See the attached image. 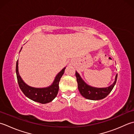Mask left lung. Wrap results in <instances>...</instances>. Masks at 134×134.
<instances>
[{
	"mask_svg": "<svg viewBox=\"0 0 134 134\" xmlns=\"http://www.w3.org/2000/svg\"><path fill=\"white\" fill-rule=\"evenodd\" d=\"M75 74L77 79L78 88L81 95L86 99L94 100L102 99L107 97L113 90L117 79V74L116 75L115 80L111 85L106 88H96L86 84L76 71Z\"/></svg>",
	"mask_w": 134,
	"mask_h": 134,
	"instance_id": "obj_1",
	"label": "left lung"
}]
</instances>
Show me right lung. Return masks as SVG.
Wrapping results in <instances>:
<instances>
[{"mask_svg": "<svg viewBox=\"0 0 134 134\" xmlns=\"http://www.w3.org/2000/svg\"><path fill=\"white\" fill-rule=\"evenodd\" d=\"M65 68L66 67L58 73L51 86L45 88H35L27 85L21 79L18 72V60H17L16 64V75L19 87L24 95L30 99L43 104L50 102L57 97L58 94L59 82L62 75H64Z\"/></svg>", "mask_w": 134, "mask_h": 134, "instance_id": "add662e5", "label": "right lung"}]
</instances>
